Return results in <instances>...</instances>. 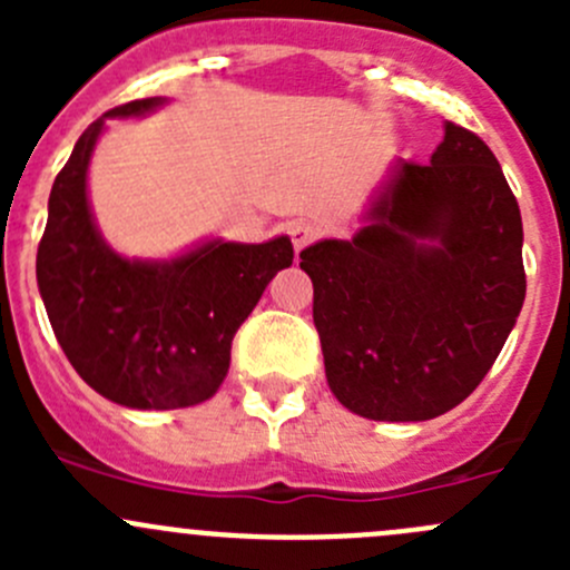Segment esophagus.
Here are the masks:
<instances>
[{
  "instance_id": "obj_1",
  "label": "esophagus",
  "mask_w": 570,
  "mask_h": 570,
  "mask_svg": "<svg viewBox=\"0 0 570 570\" xmlns=\"http://www.w3.org/2000/svg\"><path fill=\"white\" fill-rule=\"evenodd\" d=\"M317 234H320V228L312 226V223H306V220H295L289 226V237H292V245H295V250H303L308 243H314V239H317Z\"/></svg>"
}]
</instances>
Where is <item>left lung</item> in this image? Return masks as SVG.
I'll list each match as a JSON object with an SVG mask.
<instances>
[{
    "instance_id": "left-lung-1",
    "label": "left lung",
    "mask_w": 570,
    "mask_h": 570,
    "mask_svg": "<svg viewBox=\"0 0 570 570\" xmlns=\"http://www.w3.org/2000/svg\"><path fill=\"white\" fill-rule=\"evenodd\" d=\"M361 220L301 253L327 386L364 419L428 422L480 386L519 320V204L491 148L446 120L430 163H394Z\"/></svg>"
}]
</instances>
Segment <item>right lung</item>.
<instances>
[{"label": "right lung", "mask_w": 570, "mask_h": 570, "mask_svg": "<svg viewBox=\"0 0 570 570\" xmlns=\"http://www.w3.org/2000/svg\"><path fill=\"white\" fill-rule=\"evenodd\" d=\"M168 99L115 107L82 131L51 184L38 245V289L51 331L94 392L135 411H174L215 396L232 338L295 250L286 234L258 245L209 237L174 258H129L107 245L88 198V168L109 118H142Z\"/></svg>", "instance_id": "obj_1"}]
</instances>
